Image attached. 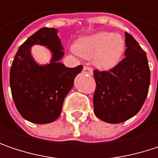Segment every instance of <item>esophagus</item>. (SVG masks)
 Returning <instances> with one entry per match:
<instances>
[{"label": "esophagus", "instance_id": "1", "mask_svg": "<svg viewBox=\"0 0 158 158\" xmlns=\"http://www.w3.org/2000/svg\"><path fill=\"white\" fill-rule=\"evenodd\" d=\"M83 72L88 74V75H92L93 74V71L90 68H88V67H84L83 68Z\"/></svg>", "mask_w": 158, "mask_h": 158}]
</instances>
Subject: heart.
Listing matches in <instances>:
<instances>
[{"label":"heart","mask_w":158,"mask_h":158,"mask_svg":"<svg viewBox=\"0 0 158 158\" xmlns=\"http://www.w3.org/2000/svg\"><path fill=\"white\" fill-rule=\"evenodd\" d=\"M125 50L124 39L119 34L100 32L79 38L75 51L85 58H91L92 64L102 69L109 70L121 61Z\"/></svg>","instance_id":"heart-1"}]
</instances>
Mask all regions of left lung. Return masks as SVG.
Wrapping results in <instances>:
<instances>
[{
	"mask_svg": "<svg viewBox=\"0 0 158 158\" xmlns=\"http://www.w3.org/2000/svg\"><path fill=\"white\" fill-rule=\"evenodd\" d=\"M125 46V57L117 66L109 71L94 70V113L109 123H120L134 117L148 94L150 69L146 54L128 33Z\"/></svg>",
	"mask_w": 158,
	"mask_h": 158,
	"instance_id": "obj_1",
	"label": "left lung"
}]
</instances>
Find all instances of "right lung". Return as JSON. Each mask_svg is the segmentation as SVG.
I'll use <instances>...</instances> for the list:
<instances>
[{
    "instance_id": "right-lung-1",
    "label": "right lung",
    "mask_w": 158,
    "mask_h": 158,
    "mask_svg": "<svg viewBox=\"0 0 158 158\" xmlns=\"http://www.w3.org/2000/svg\"><path fill=\"white\" fill-rule=\"evenodd\" d=\"M57 32L56 28L39 29L20 46L11 67L10 86L16 108L23 118L34 123H49L59 117L64 99L83 69L67 68L60 62L65 53ZM35 44L50 50L49 64L35 62L31 54Z\"/></svg>"
}]
</instances>
